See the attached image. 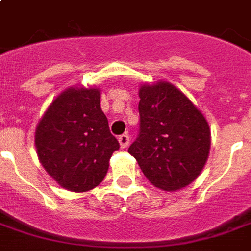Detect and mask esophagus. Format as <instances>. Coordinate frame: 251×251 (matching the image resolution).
Returning a JSON list of instances; mask_svg holds the SVG:
<instances>
[{
	"label": "esophagus",
	"mask_w": 251,
	"mask_h": 251,
	"mask_svg": "<svg viewBox=\"0 0 251 251\" xmlns=\"http://www.w3.org/2000/svg\"><path fill=\"white\" fill-rule=\"evenodd\" d=\"M118 142H120V146H121V149H125V147L129 146L130 137L127 135V134H122V135H120V137H118Z\"/></svg>",
	"instance_id": "1"
}]
</instances>
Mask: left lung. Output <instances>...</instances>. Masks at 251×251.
<instances>
[{
	"instance_id": "8db88e82",
	"label": "left lung",
	"mask_w": 251,
	"mask_h": 251,
	"mask_svg": "<svg viewBox=\"0 0 251 251\" xmlns=\"http://www.w3.org/2000/svg\"><path fill=\"white\" fill-rule=\"evenodd\" d=\"M139 99V134L129 152L158 188L177 191L191 184L209 155L204 114L167 81L141 85Z\"/></svg>"
}]
</instances>
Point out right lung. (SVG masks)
Instances as JSON below:
<instances>
[{"label": "right lung", "instance_id": "right-lung-1", "mask_svg": "<svg viewBox=\"0 0 251 251\" xmlns=\"http://www.w3.org/2000/svg\"><path fill=\"white\" fill-rule=\"evenodd\" d=\"M99 88L71 87L50 105L35 130L39 162L72 192H87L104 180L120 143L101 110Z\"/></svg>", "mask_w": 251, "mask_h": 251}]
</instances>
